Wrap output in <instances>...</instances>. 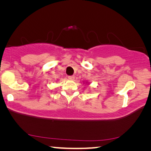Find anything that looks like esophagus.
Listing matches in <instances>:
<instances>
[{"label": "esophagus", "instance_id": "34e87169", "mask_svg": "<svg viewBox=\"0 0 151 151\" xmlns=\"http://www.w3.org/2000/svg\"><path fill=\"white\" fill-rule=\"evenodd\" d=\"M68 79H70V80H72V81H73V80H75V76H74V75H72V76H68Z\"/></svg>", "mask_w": 151, "mask_h": 151}]
</instances>
